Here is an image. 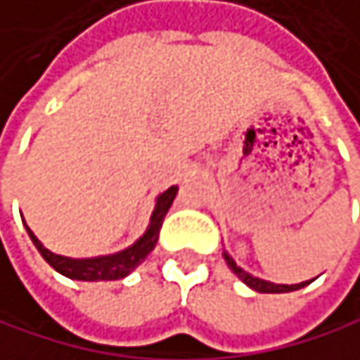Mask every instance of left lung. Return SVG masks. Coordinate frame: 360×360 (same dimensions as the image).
Segmentation results:
<instances>
[{"mask_svg": "<svg viewBox=\"0 0 360 360\" xmlns=\"http://www.w3.org/2000/svg\"><path fill=\"white\" fill-rule=\"evenodd\" d=\"M224 259H226V264L230 266V270L247 285V287H251L253 291H257V293H289V291H297V289H302V287H306V285H310L312 281H304V283H300V285H276V283H270V281H264V278H257V276H253V274H249V272H245L240 266H236V262L224 251Z\"/></svg>", "mask_w": 360, "mask_h": 360, "instance_id": "obj_1", "label": "left lung"}]
</instances>
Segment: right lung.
Here are the masks:
<instances>
[{"instance_id": "1", "label": "right lung", "mask_w": 360, "mask_h": 360, "mask_svg": "<svg viewBox=\"0 0 360 360\" xmlns=\"http://www.w3.org/2000/svg\"><path fill=\"white\" fill-rule=\"evenodd\" d=\"M176 186L168 188L166 192H162L155 198V207L149 219V226L145 230V234L132 243L128 249L111 253V255H98V257H84V259H73V257H65V255H56L52 251H48L37 236L31 232V228L25 224L35 249L39 251V255L63 276L71 278V281H86V283H96V281H120L124 276H128L141 262H145V257L153 251L155 243H158V234L162 228V221L176 196Z\"/></svg>"}]
</instances>
